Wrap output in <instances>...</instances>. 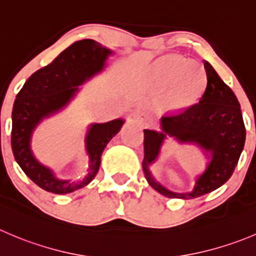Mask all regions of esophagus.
Masks as SVG:
<instances>
[{
  "label": "esophagus",
  "mask_w": 256,
  "mask_h": 256,
  "mask_svg": "<svg viewBox=\"0 0 256 256\" xmlns=\"http://www.w3.org/2000/svg\"><path fill=\"white\" fill-rule=\"evenodd\" d=\"M135 118L138 121V124L141 125H150L151 124V118L146 112H142V111H138V112L135 114Z\"/></svg>",
  "instance_id": "obj_1"
}]
</instances>
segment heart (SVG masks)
<instances>
[{"label": "heart", "instance_id": "b5f03b06", "mask_svg": "<svg viewBox=\"0 0 256 256\" xmlns=\"http://www.w3.org/2000/svg\"><path fill=\"white\" fill-rule=\"evenodd\" d=\"M148 84L164 90L165 102L180 110L194 105L205 85V71L196 61H185L176 54H166L152 62L148 70Z\"/></svg>", "mask_w": 256, "mask_h": 256}]
</instances>
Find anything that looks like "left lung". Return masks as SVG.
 <instances>
[{
	"instance_id": "obj_1",
	"label": "left lung",
	"mask_w": 256,
	"mask_h": 256,
	"mask_svg": "<svg viewBox=\"0 0 256 256\" xmlns=\"http://www.w3.org/2000/svg\"><path fill=\"white\" fill-rule=\"evenodd\" d=\"M205 88L199 102L182 112L162 116L161 131L144 130L142 170L148 185L171 199H195L224 185L234 172L245 144V126L239 101L232 88L204 61ZM199 146L210 160L204 173L188 193H175L162 186L150 174L166 138Z\"/></svg>"
}]
</instances>
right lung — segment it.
<instances>
[{
	"label": "right lung",
	"mask_w": 256,
	"mask_h": 256,
	"mask_svg": "<svg viewBox=\"0 0 256 256\" xmlns=\"http://www.w3.org/2000/svg\"><path fill=\"white\" fill-rule=\"evenodd\" d=\"M111 54L112 50L98 42L81 40L62 51L50 65L31 75L17 94L12 110L11 134L14 160L37 186L48 192L68 194L88 185L100 168L104 148L125 122L124 118H116L88 126L85 136L88 170L80 180L58 178L52 168L40 162L32 152L31 138L37 126L44 118L64 110L80 91L81 85L104 71Z\"/></svg>",
	"instance_id": "right-lung-1"
}]
</instances>
